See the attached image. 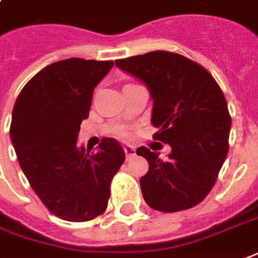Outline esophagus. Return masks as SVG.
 I'll return each mask as SVG.
<instances>
[{"mask_svg": "<svg viewBox=\"0 0 258 258\" xmlns=\"http://www.w3.org/2000/svg\"><path fill=\"white\" fill-rule=\"evenodd\" d=\"M124 151H125V155H127V160L131 158L133 155H135V147L133 146H125Z\"/></svg>", "mask_w": 258, "mask_h": 258, "instance_id": "1", "label": "esophagus"}]
</instances>
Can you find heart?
I'll return each instance as SVG.
<instances>
[{"label": "heart", "instance_id": "1", "mask_svg": "<svg viewBox=\"0 0 258 258\" xmlns=\"http://www.w3.org/2000/svg\"><path fill=\"white\" fill-rule=\"evenodd\" d=\"M120 135H121V137H128V134H127V133H125V131H120Z\"/></svg>", "mask_w": 258, "mask_h": 258}]
</instances>
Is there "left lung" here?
Instances as JSON below:
<instances>
[{"label":"left lung","mask_w":258,"mask_h":258,"mask_svg":"<svg viewBox=\"0 0 258 258\" xmlns=\"http://www.w3.org/2000/svg\"><path fill=\"white\" fill-rule=\"evenodd\" d=\"M115 63L146 84L154 100L151 123L158 128L153 138L172 147L168 160L138 147L149 162L141 178L143 199L161 212L198 206L229 151L231 117L221 86L202 64L176 52L151 51Z\"/></svg>","instance_id":"8db88e82"}]
</instances>
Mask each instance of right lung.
I'll return each mask as SVG.
<instances>
[{
  "instance_id": "1",
  "label": "right lung",
  "mask_w": 258,
  "mask_h": 258,
  "mask_svg": "<svg viewBox=\"0 0 258 258\" xmlns=\"http://www.w3.org/2000/svg\"><path fill=\"white\" fill-rule=\"evenodd\" d=\"M112 60L70 58L48 64L16 98L11 139L29 185L51 214L88 222L101 215L111 182L125 160L120 143L103 138L98 150L77 145L93 90Z\"/></svg>"
}]
</instances>
